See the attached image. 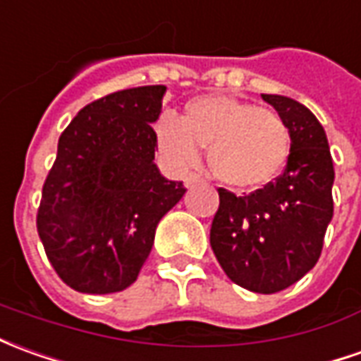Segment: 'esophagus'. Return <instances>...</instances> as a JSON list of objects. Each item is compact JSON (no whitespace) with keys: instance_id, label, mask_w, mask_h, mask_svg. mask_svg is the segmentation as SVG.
Instances as JSON below:
<instances>
[{"instance_id":"1","label":"esophagus","mask_w":361,"mask_h":361,"mask_svg":"<svg viewBox=\"0 0 361 361\" xmlns=\"http://www.w3.org/2000/svg\"><path fill=\"white\" fill-rule=\"evenodd\" d=\"M183 181H185V188H193V185L201 183V181H203V178H201L199 173H188V176L183 178Z\"/></svg>"}]
</instances>
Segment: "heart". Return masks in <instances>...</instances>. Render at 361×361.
I'll return each instance as SVG.
<instances>
[{
  "mask_svg": "<svg viewBox=\"0 0 361 361\" xmlns=\"http://www.w3.org/2000/svg\"><path fill=\"white\" fill-rule=\"evenodd\" d=\"M160 152L176 170L197 166L209 148L215 178L233 188L264 185L283 170L289 128L276 111L231 95H205L188 103L183 121L162 115L156 123Z\"/></svg>",
  "mask_w": 361,
  "mask_h": 361,
  "instance_id": "heart-1",
  "label": "heart"
}]
</instances>
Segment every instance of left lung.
<instances>
[{"mask_svg": "<svg viewBox=\"0 0 361 361\" xmlns=\"http://www.w3.org/2000/svg\"><path fill=\"white\" fill-rule=\"evenodd\" d=\"M286 121L291 150L283 173L250 195L219 188L211 248L236 286L277 293L312 269L332 219L334 168L324 128L311 111L283 95H266Z\"/></svg>", "mask_w": 361, "mask_h": 361, "instance_id": "obj_1", "label": "left lung"}]
</instances>
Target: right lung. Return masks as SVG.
I'll return each instance as SVG.
<instances>
[{"label":"right lung","instance_id":"right-lung-1","mask_svg":"<svg viewBox=\"0 0 361 361\" xmlns=\"http://www.w3.org/2000/svg\"><path fill=\"white\" fill-rule=\"evenodd\" d=\"M164 92L142 85L109 93L85 105L58 138L37 231L58 277L80 293L135 283L160 219L185 193L154 164L152 123Z\"/></svg>","mask_w":361,"mask_h":361}]
</instances>
